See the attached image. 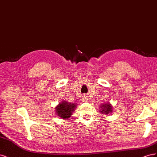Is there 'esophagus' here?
Returning <instances> with one entry per match:
<instances>
[{
  "label": "esophagus",
  "mask_w": 157,
  "mask_h": 157,
  "mask_svg": "<svg viewBox=\"0 0 157 157\" xmlns=\"http://www.w3.org/2000/svg\"><path fill=\"white\" fill-rule=\"evenodd\" d=\"M82 101H87V98L86 96H84L82 97Z\"/></svg>",
  "instance_id": "esophagus-1"
}]
</instances>
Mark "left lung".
I'll return each mask as SVG.
<instances>
[{
    "instance_id": "1",
    "label": "left lung",
    "mask_w": 157,
    "mask_h": 157,
    "mask_svg": "<svg viewBox=\"0 0 157 157\" xmlns=\"http://www.w3.org/2000/svg\"><path fill=\"white\" fill-rule=\"evenodd\" d=\"M101 111L104 114H109V113L112 112V107L109 103H106V104H103L101 106Z\"/></svg>"
}]
</instances>
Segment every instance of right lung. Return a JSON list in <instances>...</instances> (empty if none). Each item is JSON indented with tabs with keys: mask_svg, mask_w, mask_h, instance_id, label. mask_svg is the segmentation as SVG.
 I'll use <instances>...</instances> for the list:
<instances>
[{
	"mask_svg": "<svg viewBox=\"0 0 157 157\" xmlns=\"http://www.w3.org/2000/svg\"><path fill=\"white\" fill-rule=\"evenodd\" d=\"M75 107L76 105L75 104L63 101L60 103L59 105L56 108V111L59 117L67 118L71 117Z\"/></svg>",
	"mask_w": 157,
	"mask_h": 157,
	"instance_id": "right-lung-1",
	"label": "right lung"
}]
</instances>
